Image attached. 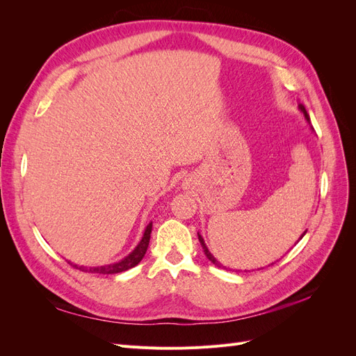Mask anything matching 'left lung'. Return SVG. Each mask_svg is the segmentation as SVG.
Listing matches in <instances>:
<instances>
[{
  "instance_id": "8db88e82",
  "label": "left lung",
  "mask_w": 356,
  "mask_h": 356,
  "mask_svg": "<svg viewBox=\"0 0 356 356\" xmlns=\"http://www.w3.org/2000/svg\"><path fill=\"white\" fill-rule=\"evenodd\" d=\"M298 110H300L301 113H303V115H305V118H306V122L309 123V126H310L312 131H314V127H312V124H310V118H309V114H307V111H306V108H305V105H303V104H298ZM305 234H306V232L300 236V239L303 238ZM197 236H199V242H200V245H202V248H203V252H204V255H207L208 260H209L211 263H213L215 266H218V267H225V266L220 264V261L217 260V258H215V257H213V255L209 252L208 246H207V243H204V241H203V238H202V236H200V233H197ZM300 239H298V241H300ZM298 241H297V242H298Z\"/></svg>"
}]
</instances>
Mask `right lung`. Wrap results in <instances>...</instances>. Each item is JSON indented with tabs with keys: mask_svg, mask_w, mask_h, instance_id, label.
Returning <instances> with one entry per match:
<instances>
[{
	"mask_svg": "<svg viewBox=\"0 0 356 356\" xmlns=\"http://www.w3.org/2000/svg\"><path fill=\"white\" fill-rule=\"evenodd\" d=\"M152 229H153V222H149L145 232L143 234V239L139 241V243L135 246V250L126 255L123 260L117 261V263H111V264H105V266H98V267H86V266H79V264H72L71 261H68L70 264H72L75 268H79L81 272H90V273H102V275H114V273H122L129 270V268L135 267L139 261L143 260L145 252H147V248L149 243V238H152Z\"/></svg>",
	"mask_w": 356,
	"mask_h": 356,
	"instance_id": "1",
	"label": "right lung"
}]
</instances>
